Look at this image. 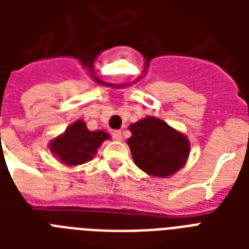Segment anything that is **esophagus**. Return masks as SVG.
Masks as SVG:
<instances>
[{
    "instance_id": "esophagus-1",
    "label": "esophagus",
    "mask_w": 249,
    "mask_h": 249,
    "mask_svg": "<svg viewBox=\"0 0 249 249\" xmlns=\"http://www.w3.org/2000/svg\"><path fill=\"white\" fill-rule=\"evenodd\" d=\"M111 136H112V138L115 141H121V140H123V136H121L120 130H113V132L111 133Z\"/></svg>"
}]
</instances>
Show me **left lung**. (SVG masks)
<instances>
[{"label":"left lung","instance_id":"8db88e82","mask_svg":"<svg viewBox=\"0 0 249 249\" xmlns=\"http://www.w3.org/2000/svg\"><path fill=\"white\" fill-rule=\"evenodd\" d=\"M128 142L134 163L147 174L166 177L176 173L189 158L186 137L158 117H146L129 126Z\"/></svg>","mask_w":249,"mask_h":249}]
</instances>
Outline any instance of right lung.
Returning <instances> with one entry per match:
<instances>
[{"label": "right lung", "instance_id": "obj_1", "mask_svg": "<svg viewBox=\"0 0 249 249\" xmlns=\"http://www.w3.org/2000/svg\"><path fill=\"white\" fill-rule=\"evenodd\" d=\"M108 138V134L102 130H88L85 123L79 120L70 125L63 136L53 141L50 150L60 161L68 165H79L88 163L102 142Z\"/></svg>", "mask_w": 249, "mask_h": 249}]
</instances>
